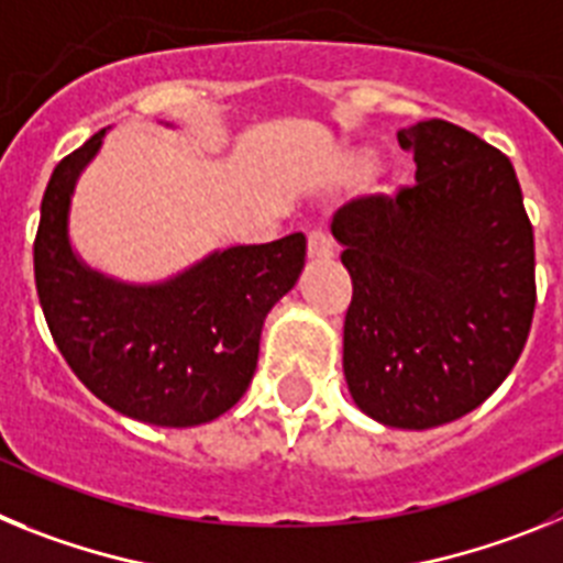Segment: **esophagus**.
Masks as SVG:
<instances>
[{
  "label": "esophagus",
  "mask_w": 563,
  "mask_h": 563,
  "mask_svg": "<svg viewBox=\"0 0 563 563\" xmlns=\"http://www.w3.org/2000/svg\"><path fill=\"white\" fill-rule=\"evenodd\" d=\"M307 251H310L312 258H332L335 256V242L330 239V233L316 228V231H310V236H307Z\"/></svg>",
  "instance_id": "34e87169"
}]
</instances>
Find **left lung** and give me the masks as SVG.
<instances>
[{
  "label": "left lung",
  "mask_w": 563,
  "mask_h": 563,
  "mask_svg": "<svg viewBox=\"0 0 563 563\" xmlns=\"http://www.w3.org/2000/svg\"><path fill=\"white\" fill-rule=\"evenodd\" d=\"M397 141L417 183L332 217L352 276L343 375L375 420L434 429L482 406L525 350L533 225L510 157L474 132L431 118Z\"/></svg>",
  "instance_id": "1"
}]
</instances>
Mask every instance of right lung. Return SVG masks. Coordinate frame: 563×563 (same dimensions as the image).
<instances>
[{"label": "right lung", "mask_w": 563, "mask_h": 563, "mask_svg": "<svg viewBox=\"0 0 563 563\" xmlns=\"http://www.w3.org/2000/svg\"><path fill=\"white\" fill-rule=\"evenodd\" d=\"M103 132L67 154L44 188L33 273L49 335L114 411L168 429L217 420L251 386L265 316L296 285L307 239L228 247L166 285L103 278L67 242L69 194Z\"/></svg>", "instance_id": "obj_1"}]
</instances>
